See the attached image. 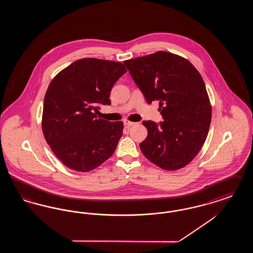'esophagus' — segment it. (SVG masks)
Listing matches in <instances>:
<instances>
[{"label": "esophagus", "mask_w": 253, "mask_h": 253, "mask_svg": "<svg viewBox=\"0 0 253 253\" xmlns=\"http://www.w3.org/2000/svg\"><path fill=\"white\" fill-rule=\"evenodd\" d=\"M123 123H124V125H125L127 128H130V127H132V126H133V125L135 124L134 122L127 121V120H125V121H123Z\"/></svg>", "instance_id": "obj_1"}]
</instances>
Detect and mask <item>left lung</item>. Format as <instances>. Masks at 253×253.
Segmentation results:
<instances>
[{"label":"left lung","mask_w":253,"mask_h":253,"mask_svg":"<svg viewBox=\"0 0 253 253\" xmlns=\"http://www.w3.org/2000/svg\"><path fill=\"white\" fill-rule=\"evenodd\" d=\"M148 103L157 100L163 121H143L148 135L140 143L146 158L173 170L188 165L207 138L211 107L203 79L193 64L165 51L125 60Z\"/></svg>","instance_id":"1"}]
</instances>
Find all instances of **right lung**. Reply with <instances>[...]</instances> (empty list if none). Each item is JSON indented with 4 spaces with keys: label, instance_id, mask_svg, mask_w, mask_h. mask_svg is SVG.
Masks as SVG:
<instances>
[{
    "label": "right lung",
    "instance_id": "1",
    "mask_svg": "<svg viewBox=\"0 0 253 253\" xmlns=\"http://www.w3.org/2000/svg\"><path fill=\"white\" fill-rule=\"evenodd\" d=\"M126 72L121 62L82 59L50 83L43 101L42 132L66 167L89 171L114 154L123 123L97 119L96 113L99 105L111 104L112 87Z\"/></svg>",
    "mask_w": 253,
    "mask_h": 253
}]
</instances>
